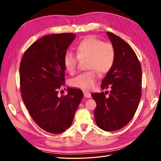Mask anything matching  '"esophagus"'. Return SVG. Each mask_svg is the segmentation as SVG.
Instances as JSON below:
<instances>
[{"label": "esophagus", "instance_id": "34e87169", "mask_svg": "<svg viewBox=\"0 0 161 161\" xmlns=\"http://www.w3.org/2000/svg\"><path fill=\"white\" fill-rule=\"evenodd\" d=\"M83 95L86 98H91V95L90 92H87V91H84L83 92Z\"/></svg>", "mask_w": 161, "mask_h": 161}]
</instances>
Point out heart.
<instances>
[{
    "label": "heart",
    "mask_w": 161,
    "mask_h": 161,
    "mask_svg": "<svg viewBox=\"0 0 161 161\" xmlns=\"http://www.w3.org/2000/svg\"><path fill=\"white\" fill-rule=\"evenodd\" d=\"M76 55L67 52L64 56L63 64L65 69L70 74L75 72L79 59L87 58V68L90 69L83 72L70 81L72 87L84 90L93 88L98 78L97 71L106 74L112 70L116 58L114 45L104 42L93 36H89L76 46Z\"/></svg>",
    "instance_id": "obj_1"
}]
</instances>
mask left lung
Masks as SVG:
<instances>
[{
    "instance_id": "8db88e82",
    "label": "left lung",
    "mask_w": 161,
    "mask_h": 161,
    "mask_svg": "<svg viewBox=\"0 0 161 161\" xmlns=\"http://www.w3.org/2000/svg\"><path fill=\"white\" fill-rule=\"evenodd\" d=\"M107 35L115 47V64L101 85L111 88L108 97L104 92L92 94L97 103L94 116L98 127L105 131L119 130L127 125L136 112L142 96V67L132 47L114 33Z\"/></svg>"
}]
</instances>
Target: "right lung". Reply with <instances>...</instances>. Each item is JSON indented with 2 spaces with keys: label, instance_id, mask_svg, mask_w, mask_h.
<instances>
[{
  "label": "right lung",
  "instance_id": "add662e5",
  "mask_svg": "<svg viewBox=\"0 0 161 161\" xmlns=\"http://www.w3.org/2000/svg\"><path fill=\"white\" fill-rule=\"evenodd\" d=\"M75 37L72 33L43 36L25 51L19 66L23 103L35 122L52 134L70 127L83 96L81 90L72 88L58 96L65 82L64 56Z\"/></svg>",
  "mask_w": 161,
  "mask_h": 161
}]
</instances>
